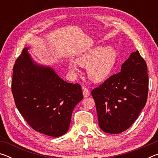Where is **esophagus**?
I'll return each instance as SVG.
<instances>
[{"mask_svg":"<svg viewBox=\"0 0 158 158\" xmlns=\"http://www.w3.org/2000/svg\"><path fill=\"white\" fill-rule=\"evenodd\" d=\"M83 95H84V98L89 97L90 95V91L87 88H83Z\"/></svg>","mask_w":158,"mask_h":158,"instance_id":"obj_1","label":"esophagus"}]
</instances>
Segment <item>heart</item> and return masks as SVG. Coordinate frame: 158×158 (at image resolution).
I'll return each instance as SVG.
<instances>
[{
    "label": "heart",
    "instance_id": "1",
    "mask_svg": "<svg viewBox=\"0 0 158 158\" xmlns=\"http://www.w3.org/2000/svg\"><path fill=\"white\" fill-rule=\"evenodd\" d=\"M116 59L117 54L114 48L96 46L77 58V62L79 65L87 68V75L92 81L99 83L110 76ZM77 64L75 61H69L68 68L71 74H76L79 72Z\"/></svg>",
    "mask_w": 158,
    "mask_h": 158
}]
</instances>
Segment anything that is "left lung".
<instances>
[{"instance_id": "1", "label": "left lung", "mask_w": 158, "mask_h": 158, "mask_svg": "<svg viewBox=\"0 0 158 158\" xmlns=\"http://www.w3.org/2000/svg\"><path fill=\"white\" fill-rule=\"evenodd\" d=\"M148 89L145 60L139 51L131 53L120 73L91 91L101 130L118 134L128 129L146 105Z\"/></svg>"}]
</instances>
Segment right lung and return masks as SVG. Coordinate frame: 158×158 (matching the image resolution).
<instances>
[{"instance_id":"1","label":"right lung","mask_w":158,"mask_h":158,"mask_svg":"<svg viewBox=\"0 0 158 158\" xmlns=\"http://www.w3.org/2000/svg\"><path fill=\"white\" fill-rule=\"evenodd\" d=\"M28 49H23L13 68L16 106L33 130L60 137L68 132L73 109L83 99L81 86L65 81L51 67L37 63Z\"/></svg>"}]
</instances>
